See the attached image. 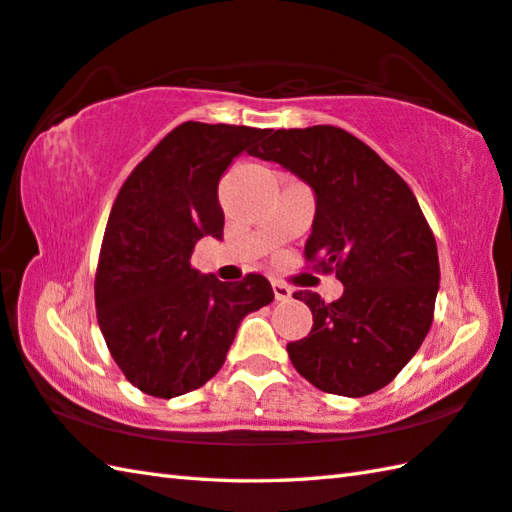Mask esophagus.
Segmentation results:
<instances>
[{
    "label": "esophagus",
    "instance_id": "obj_1",
    "mask_svg": "<svg viewBox=\"0 0 512 512\" xmlns=\"http://www.w3.org/2000/svg\"><path fill=\"white\" fill-rule=\"evenodd\" d=\"M271 289H274V298L276 300L291 298V289L285 283H280V280H274V283H271Z\"/></svg>",
    "mask_w": 512,
    "mask_h": 512
}]
</instances>
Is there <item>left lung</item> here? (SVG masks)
<instances>
[{
	"instance_id": "obj_1",
	"label": "left lung",
	"mask_w": 512,
	"mask_h": 512,
	"mask_svg": "<svg viewBox=\"0 0 512 512\" xmlns=\"http://www.w3.org/2000/svg\"><path fill=\"white\" fill-rule=\"evenodd\" d=\"M265 137L252 154L314 190L307 260L344 285L333 302L296 291L314 327L287 344L291 364L320 391L362 398L387 387L431 329L440 289L435 236L402 176L347 130L314 125Z\"/></svg>"
}]
</instances>
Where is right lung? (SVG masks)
I'll list each match as a JSON object with an SVG mask.
<instances>
[{
	"label": "right lung",
	"mask_w": 512,
	"mask_h": 512,
	"mask_svg": "<svg viewBox=\"0 0 512 512\" xmlns=\"http://www.w3.org/2000/svg\"><path fill=\"white\" fill-rule=\"evenodd\" d=\"M267 130L187 121L132 170L103 234L97 320L114 362L139 391L170 400L214 378L241 320L274 300L269 280L221 283L192 267L203 236L221 241L218 181Z\"/></svg>",
	"instance_id": "right-lung-1"
}]
</instances>
